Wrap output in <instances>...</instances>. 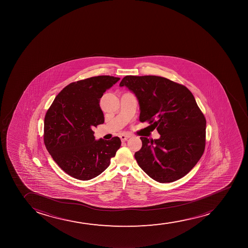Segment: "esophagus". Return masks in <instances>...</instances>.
<instances>
[{
  "label": "esophagus",
  "mask_w": 248,
  "mask_h": 248,
  "mask_svg": "<svg viewBox=\"0 0 248 248\" xmlns=\"http://www.w3.org/2000/svg\"><path fill=\"white\" fill-rule=\"evenodd\" d=\"M130 137H131V136L122 134V135L120 136V139H121V140H122L123 142H125V141H126V140H127V139H128Z\"/></svg>",
  "instance_id": "34e87169"
}]
</instances>
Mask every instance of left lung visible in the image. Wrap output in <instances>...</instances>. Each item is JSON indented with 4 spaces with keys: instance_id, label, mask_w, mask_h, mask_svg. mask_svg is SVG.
<instances>
[{
    "instance_id": "left-lung-1",
    "label": "left lung",
    "mask_w": 248,
    "mask_h": 248,
    "mask_svg": "<svg viewBox=\"0 0 248 248\" xmlns=\"http://www.w3.org/2000/svg\"><path fill=\"white\" fill-rule=\"evenodd\" d=\"M125 86L139 100V121L157 128L159 139L141 137L135 159L149 177L160 183L186 175L205 149L206 120L186 87L158 76H125Z\"/></svg>"
}]
</instances>
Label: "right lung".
<instances>
[{"instance_id": "add662e5", "label": "right lung", "mask_w": 248, "mask_h": 248, "mask_svg": "<svg viewBox=\"0 0 248 248\" xmlns=\"http://www.w3.org/2000/svg\"><path fill=\"white\" fill-rule=\"evenodd\" d=\"M119 78L97 76L70 83L47 110L44 142L63 171L88 181L108 168L121 147V139L95 140L93 127L105 122L99 100Z\"/></svg>"}]
</instances>
